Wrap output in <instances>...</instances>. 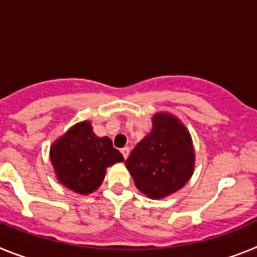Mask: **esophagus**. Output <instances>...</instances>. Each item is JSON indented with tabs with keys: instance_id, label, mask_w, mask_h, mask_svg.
Listing matches in <instances>:
<instances>
[{
	"instance_id": "34e87169",
	"label": "esophagus",
	"mask_w": 257,
	"mask_h": 257,
	"mask_svg": "<svg viewBox=\"0 0 257 257\" xmlns=\"http://www.w3.org/2000/svg\"><path fill=\"white\" fill-rule=\"evenodd\" d=\"M121 154H122V156H124V159H126L129 155V147H122Z\"/></svg>"
}]
</instances>
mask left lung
I'll use <instances>...</instances> for the list:
<instances>
[{
    "label": "left lung",
    "instance_id": "obj_1",
    "mask_svg": "<svg viewBox=\"0 0 257 257\" xmlns=\"http://www.w3.org/2000/svg\"><path fill=\"white\" fill-rule=\"evenodd\" d=\"M138 190L160 199L180 190L194 171L191 137L181 122L168 113H156L153 128L125 160Z\"/></svg>",
    "mask_w": 257,
    "mask_h": 257
}]
</instances>
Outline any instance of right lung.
Listing matches in <instances>:
<instances>
[{
    "label": "right lung",
    "mask_w": 257,
    "mask_h": 257,
    "mask_svg": "<svg viewBox=\"0 0 257 257\" xmlns=\"http://www.w3.org/2000/svg\"><path fill=\"white\" fill-rule=\"evenodd\" d=\"M58 180L75 193L89 194L103 181L107 167L124 160L108 137H97L90 122L73 125L50 149Z\"/></svg>",
    "instance_id": "obj_1"
}]
</instances>
